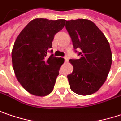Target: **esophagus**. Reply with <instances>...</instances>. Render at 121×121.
Segmentation results:
<instances>
[{
	"label": "esophagus",
	"mask_w": 121,
	"mask_h": 121,
	"mask_svg": "<svg viewBox=\"0 0 121 121\" xmlns=\"http://www.w3.org/2000/svg\"><path fill=\"white\" fill-rule=\"evenodd\" d=\"M64 59H65V61H66V62H68V57L67 55H66V56L64 57Z\"/></svg>",
	"instance_id": "obj_1"
}]
</instances>
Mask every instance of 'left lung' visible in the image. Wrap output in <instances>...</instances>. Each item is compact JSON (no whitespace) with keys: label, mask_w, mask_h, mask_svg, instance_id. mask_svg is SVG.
Segmentation results:
<instances>
[{"label":"left lung","mask_w":121,"mask_h":121,"mask_svg":"<svg viewBox=\"0 0 121 121\" xmlns=\"http://www.w3.org/2000/svg\"><path fill=\"white\" fill-rule=\"evenodd\" d=\"M75 52L79 59H70L74 70L68 75L71 90L88 95L99 90L106 81L112 64L110 44L93 22L78 19L66 22ZM79 50V52H77Z\"/></svg>","instance_id":"left-lung-1"}]
</instances>
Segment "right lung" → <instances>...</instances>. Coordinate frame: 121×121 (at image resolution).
<instances>
[{
	"label": "right lung",
	"instance_id": "1",
	"mask_svg": "<svg viewBox=\"0 0 121 121\" xmlns=\"http://www.w3.org/2000/svg\"><path fill=\"white\" fill-rule=\"evenodd\" d=\"M65 19H34L22 30L13 45V68L17 79L30 93L45 96L53 91L64 59L48 57L52 41L64 27Z\"/></svg>",
	"mask_w": 121,
	"mask_h": 121
}]
</instances>
